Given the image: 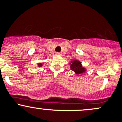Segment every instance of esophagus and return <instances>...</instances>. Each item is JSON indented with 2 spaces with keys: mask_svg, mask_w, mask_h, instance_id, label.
<instances>
[{
  "mask_svg": "<svg viewBox=\"0 0 122 122\" xmlns=\"http://www.w3.org/2000/svg\"><path fill=\"white\" fill-rule=\"evenodd\" d=\"M56 55H57V56H61V53H58V52H57V53H56Z\"/></svg>",
  "mask_w": 122,
  "mask_h": 122,
  "instance_id": "34e87169",
  "label": "esophagus"
}]
</instances>
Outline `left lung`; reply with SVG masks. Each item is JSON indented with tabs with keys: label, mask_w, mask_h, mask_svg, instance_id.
<instances>
[{
	"label": "left lung",
	"mask_w": 122,
	"mask_h": 122,
	"mask_svg": "<svg viewBox=\"0 0 122 122\" xmlns=\"http://www.w3.org/2000/svg\"><path fill=\"white\" fill-rule=\"evenodd\" d=\"M69 65L71 69L77 75L84 74L87 71V69L82 66V62H81L78 60H73V61H71Z\"/></svg>",
	"instance_id": "left-lung-1"
}]
</instances>
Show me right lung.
<instances>
[{"instance_id":"right-lung-1","label":"right lung","mask_w":122,"mask_h":122,"mask_svg":"<svg viewBox=\"0 0 122 122\" xmlns=\"http://www.w3.org/2000/svg\"><path fill=\"white\" fill-rule=\"evenodd\" d=\"M45 59H47V57H46ZM43 66V65L41 63H37V67H40Z\"/></svg>"}]
</instances>
